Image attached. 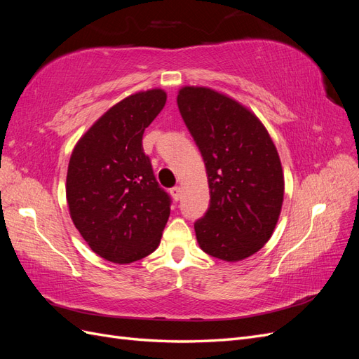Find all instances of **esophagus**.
Here are the masks:
<instances>
[{"label": "esophagus", "instance_id": "1", "mask_svg": "<svg viewBox=\"0 0 359 359\" xmlns=\"http://www.w3.org/2000/svg\"><path fill=\"white\" fill-rule=\"evenodd\" d=\"M170 194H172L173 201H180V198H181V187H178V186L172 187L170 189Z\"/></svg>", "mask_w": 359, "mask_h": 359}]
</instances>
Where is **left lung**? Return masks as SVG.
Here are the masks:
<instances>
[{
    "label": "left lung",
    "instance_id": "left-lung-1",
    "mask_svg": "<svg viewBox=\"0 0 359 359\" xmlns=\"http://www.w3.org/2000/svg\"><path fill=\"white\" fill-rule=\"evenodd\" d=\"M177 103L208 175L210 206L194 223L198 243L212 257L243 260L265 245L281 211L276 145L257 116L224 94L184 86Z\"/></svg>",
    "mask_w": 359,
    "mask_h": 359
}]
</instances>
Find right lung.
Segmentation results:
<instances>
[{
	"label": "right lung",
	"instance_id": "right-lung-1",
	"mask_svg": "<svg viewBox=\"0 0 359 359\" xmlns=\"http://www.w3.org/2000/svg\"><path fill=\"white\" fill-rule=\"evenodd\" d=\"M166 103L163 90L128 95L76 144L67 170L72 220L94 253L130 264L153 253L170 214L142 136Z\"/></svg>",
	"mask_w": 359,
	"mask_h": 359
}]
</instances>
